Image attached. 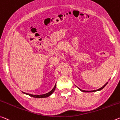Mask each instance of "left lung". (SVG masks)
<instances>
[{
	"instance_id": "left-lung-1",
	"label": "left lung",
	"mask_w": 120,
	"mask_h": 120,
	"mask_svg": "<svg viewBox=\"0 0 120 120\" xmlns=\"http://www.w3.org/2000/svg\"><path fill=\"white\" fill-rule=\"evenodd\" d=\"M108 83V82H107L103 86H102L101 87H100V89H98V90H93V91H85V90H81V89H80L79 88V87H78V88H79V90H80L81 91H82V92H96V91H100V90H102V89L104 88V87L106 86V85H107V84Z\"/></svg>"
}]
</instances>
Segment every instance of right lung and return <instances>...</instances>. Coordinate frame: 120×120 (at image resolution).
I'll list each match as a JSON object with an SVG mask.
<instances>
[{
	"label": "right lung",
	"instance_id": "1",
	"mask_svg": "<svg viewBox=\"0 0 120 120\" xmlns=\"http://www.w3.org/2000/svg\"><path fill=\"white\" fill-rule=\"evenodd\" d=\"M56 84H55L54 85V87H53V89L50 92H48V93H46V94H39V95H34V94H26V92H22L23 94H27V95H29L30 97H34V98H46V97H48L50 96H51V94H52L53 92H54L55 89H56Z\"/></svg>",
	"mask_w": 120,
	"mask_h": 120
}]
</instances>
